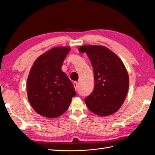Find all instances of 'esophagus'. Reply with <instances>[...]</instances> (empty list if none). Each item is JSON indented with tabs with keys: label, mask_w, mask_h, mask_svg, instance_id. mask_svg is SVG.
I'll return each mask as SVG.
<instances>
[{
	"label": "esophagus",
	"mask_w": 155,
	"mask_h": 155,
	"mask_svg": "<svg viewBox=\"0 0 155 155\" xmlns=\"http://www.w3.org/2000/svg\"><path fill=\"white\" fill-rule=\"evenodd\" d=\"M73 85H74V86L75 87V89H76V90L77 91L78 90V82H74Z\"/></svg>",
	"instance_id": "esophagus-1"
}]
</instances>
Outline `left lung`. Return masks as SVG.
<instances>
[{
    "label": "left lung",
    "instance_id": "8db88e82",
    "mask_svg": "<svg viewBox=\"0 0 155 155\" xmlns=\"http://www.w3.org/2000/svg\"><path fill=\"white\" fill-rule=\"evenodd\" d=\"M78 50L87 54L94 76V91L85 98L87 106L101 116L114 113L122 105L129 88V76L123 62L102 46L85 45Z\"/></svg>",
    "mask_w": 155,
    "mask_h": 155
}]
</instances>
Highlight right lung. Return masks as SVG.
<instances>
[{
  "label": "right lung",
  "mask_w": 155,
  "mask_h": 155,
  "mask_svg": "<svg viewBox=\"0 0 155 155\" xmlns=\"http://www.w3.org/2000/svg\"><path fill=\"white\" fill-rule=\"evenodd\" d=\"M70 47L50 50L37 59L27 80L28 100L37 113L56 118L69 107L76 92L72 81L61 70Z\"/></svg>",
  "instance_id": "obj_1"
}]
</instances>
